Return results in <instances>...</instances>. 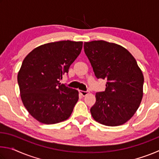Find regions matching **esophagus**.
I'll use <instances>...</instances> for the list:
<instances>
[{"label": "esophagus", "mask_w": 159, "mask_h": 159, "mask_svg": "<svg viewBox=\"0 0 159 159\" xmlns=\"http://www.w3.org/2000/svg\"><path fill=\"white\" fill-rule=\"evenodd\" d=\"M79 93H80V94L81 95H83V96H85V95H87L88 93H89V91H83V90H79Z\"/></svg>", "instance_id": "34e87169"}]
</instances>
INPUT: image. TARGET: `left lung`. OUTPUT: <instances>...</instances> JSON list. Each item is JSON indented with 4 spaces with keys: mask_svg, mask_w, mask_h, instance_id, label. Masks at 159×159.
<instances>
[{
    "mask_svg": "<svg viewBox=\"0 0 159 159\" xmlns=\"http://www.w3.org/2000/svg\"><path fill=\"white\" fill-rule=\"evenodd\" d=\"M84 51L97 79L107 80L105 90L97 93L90 113L107 126L124 124L139 108L143 96V74L128 50L113 43H84Z\"/></svg>",
    "mask_w": 159,
    "mask_h": 159,
    "instance_id": "1",
    "label": "left lung"
}]
</instances>
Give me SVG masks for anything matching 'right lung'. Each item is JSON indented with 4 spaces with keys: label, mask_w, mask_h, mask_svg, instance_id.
<instances>
[{
    "label": "right lung",
    "mask_w": 159,
    "mask_h": 159,
    "mask_svg": "<svg viewBox=\"0 0 159 159\" xmlns=\"http://www.w3.org/2000/svg\"><path fill=\"white\" fill-rule=\"evenodd\" d=\"M82 41H61L37 47L23 60L17 82L24 106L38 121L55 124L71 116L79 92L61 84L81 52Z\"/></svg>",
    "instance_id": "1"
}]
</instances>
